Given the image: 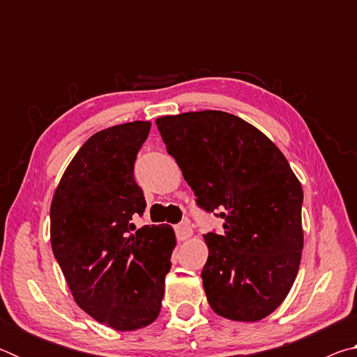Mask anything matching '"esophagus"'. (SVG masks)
<instances>
[{
	"instance_id": "obj_1",
	"label": "esophagus",
	"mask_w": 357,
	"mask_h": 357,
	"mask_svg": "<svg viewBox=\"0 0 357 357\" xmlns=\"http://www.w3.org/2000/svg\"><path fill=\"white\" fill-rule=\"evenodd\" d=\"M174 231H176V238H178V241H187L189 239L192 234H193V231H192V227L189 225V223L187 222H181V223H178L176 227H174Z\"/></svg>"
}]
</instances>
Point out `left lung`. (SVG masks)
Segmentation results:
<instances>
[{"mask_svg":"<svg viewBox=\"0 0 357 357\" xmlns=\"http://www.w3.org/2000/svg\"><path fill=\"white\" fill-rule=\"evenodd\" d=\"M197 204L223 219L204 234L203 288L217 315L259 321L291 289L299 271L302 187L261 130L231 113L189 112L155 119Z\"/></svg>","mask_w":357,"mask_h":357,"instance_id":"1","label":"left lung"}]
</instances>
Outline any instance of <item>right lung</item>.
Masks as SVG:
<instances>
[{
	"label": "right lung",
	"mask_w": 357,
	"mask_h": 357,
	"mask_svg": "<svg viewBox=\"0 0 357 357\" xmlns=\"http://www.w3.org/2000/svg\"><path fill=\"white\" fill-rule=\"evenodd\" d=\"M149 129V121H134L88 138L50 206L52 250L77 305L114 331L159 317L176 247L170 225L132 223L146 208L134 164Z\"/></svg>",
	"instance_id": "right-lung-1"
}]
</instances>
